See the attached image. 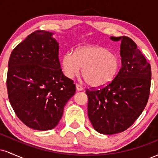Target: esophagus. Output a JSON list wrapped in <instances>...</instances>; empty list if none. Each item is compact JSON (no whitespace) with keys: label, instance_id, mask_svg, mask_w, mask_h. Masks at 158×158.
<instances>
[{"label":"esophagus","instance_id":"esophagus-1","mask_svg":"<svg viewBox=\"0 0 158 158\" xmlns=\"http://www.w3.org/2000/svg\"><path fill=\"white\" fill-rule=\"evenodd\" d=\"M76 87H77V90H78V91H81V90H83V88L81 85H80L79 84H76Z\"/></svg>","mask_w":158,"mask_h":158}]
</instances>
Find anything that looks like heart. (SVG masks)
<instances>
[{"label":"heart","mask_w":158,"mask_h":158,"mask_svg":"<svg viewBox=\"0 0 158 158\" xmlns=\"http://www.w3.org/2000/svg\"><path fill=\"white\" fill-rule=\"evenodd\" d=\"M64 75L73 78L80 72L87 84L102 87L115 77L119 69L117 56L101 46H85L77 48L75 54L66 52L61 58Z\"/></svg>","instance_id":"1"}]
</instances>
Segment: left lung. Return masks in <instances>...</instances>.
<instances>
[{
  "mask_svg": "<svg viewBox=\"0 0 158 158\" xmlns=\"http://www.w3.org/2000/svg\"><path fill=\"white\" fill-rule=\"evenodd\" d=\"M110 39L121 41L122 67L109 84L86 90L88 117L94 129L102 135L128 129L144 110L151 86V66L135 41L126 36Z\"/></svg>",
  "mask_w": 158,
  "mask_h": 158,
  "instance_id": "1",
  "label": "left lung"
}]
</instances>
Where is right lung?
<instances>
[{"instance_id": "right-lung-1", "label": "right lung", "mask_w": 158, "mask_h": 158, "mask_svg": "<svg viewBox=\"0 0 158 158\" xmlns=\"http://www.w3.org/2000/svg\"><path fill=\"white\" fill-rule=\"evenodd\" d=\"M53 33L37 30L12 50L8 64L9 100L27 126L47 131L57 126L75 94L73 81L63 74Z\"/></svg>"}]
</instances>
